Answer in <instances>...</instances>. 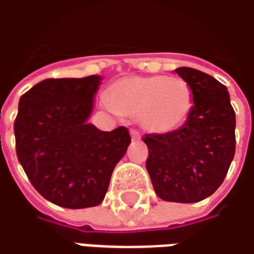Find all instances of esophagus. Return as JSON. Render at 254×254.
I'll return each mask as SVG.
<instances>
[{
	"label": "esophagus",
	"instance_id": "esophagus-1",
	"mask_svg": "<svg viewBox=\"0 0 254 254\" xmlns=\"http://www.w3.org/2000/svg\"><path fill=\"white\" fill-rule=\"evenodd\" d=\"M130 137H132V140L137 141L140 140V134H139V132L137 130H134V129H130Z\"/></svg>",
	"mask_w": 254,
	"mask_h": 254
}]
</instances>
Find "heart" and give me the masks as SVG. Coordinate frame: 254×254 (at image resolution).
Returning <instances> with one entry per match:
<instances>
[{
	"label": "heart",
	"instance_id": "b5f03b06",
	"mask_svg": "<svg viewBox=\"0 0 254 254\" xmlns=\"http://www.w3.org/2000/svg\"><path fill=\"white\" fill-rule=\"evenodd\" d=\"M105 101L117 115L139 121L146 132L168 134L189 118L193 91L182 77L127 76L110 86Z\"/></svg>",
	"mask_w": 254,
	"mask_h": 254
}]
</instances>
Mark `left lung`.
Masks as SVG:
<instances>
[{
	"instance_id": "8db88e82",
	"label": "left lung",
	"mask_w": 254,
	"mask_h": 254,
	"mask_svg": "<svg viewBox=\"0 0 254 254\" xmlns=\"http://www.w3.org/2000/svg\"><path fill=\"white\" fill-rule=\"evenodd\" d=\"M175 72L192 87L193 108L175 132L144 136L146 168L160 199L196 203L220 188L234 160L235 111L215 77L186 66Z\"/></svg>"
}]
</instances>
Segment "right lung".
<instances>
[{
	"mask_svg": "<svg viewBox=\"0 0 254 254\" xmlns=\"http://www.w3.org/2000/svg\"><path fill=\"white\" fill-rule=\"evenodd\" d=\"M103 76L46 79L19 100L16 154L44 199L65 208L98 206L130 136L89 124Z\"/></svg>",
	"mask_w": 254,
	"mask_h": 254,
	"instance_id": "1",
	"label": "right lung"
}]
</instances>
